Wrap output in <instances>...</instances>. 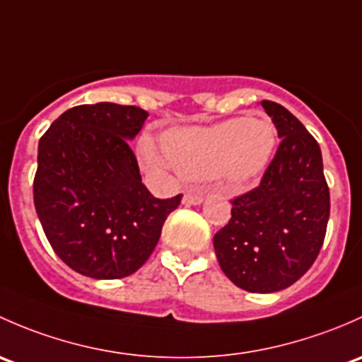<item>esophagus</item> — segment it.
Listing matches in <instances>:
<instances>
[{
	"mask_svg": "<svg viewBox=\"0 0 362 362\" xmlns=\"http://www.w3.org/2000/svg\"><path fill=\"white\" fill-rule=\"evenodd\" d=\"M204 202V193L200 192H188L182 197V204L186 206H199V204Z\"/></svg>",
	"mask_w": 362,
	"mask_h": 362,
	"instance_id": "esophagus-1",
	"label": "esophagus"
}]
</instances>
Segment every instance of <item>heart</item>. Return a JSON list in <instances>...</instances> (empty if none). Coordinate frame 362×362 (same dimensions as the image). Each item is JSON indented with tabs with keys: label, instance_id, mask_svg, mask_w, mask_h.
<instances>
[{
	"label": "heart",
	"instance_id": "b5f03b06",
	"mask_svg": "<svg viewBox=\"0 0 362 362\" xmlns=\"http://www.w3.org/2000/svg\"><path fill=\"white\" fill-rule=\"evenodd\" d=\"M277 144V130L263 118H230L207 129H176L163 139L170 165L188 180L216 174L228 186H242L267 169ZM151 162H160L146 146Z\"/></svg>",
	"mask_w": 362,
	"mask_h": 362
}]
</instances>
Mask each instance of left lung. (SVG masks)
I'll return each instance as SVG.
<instances>
[{
  "mask_svg": "<svg viewBox=\"0 0 362 362\" xmlns=\"http://www.w3.org/2000/svg\"><path fill=\"white\" fill-rule=\"evenodd\" d=\"M281 144L262 181L232 200V218L214 235L226 277L249 293H275L307 274L329 219V188L317 141L284 106L262 100Z\"/></svg>",
  "mask_w": 362,
  "mask_h": 362,
  "instance_id": "obj_1",
  "label": "left lung"
}]
</instances>
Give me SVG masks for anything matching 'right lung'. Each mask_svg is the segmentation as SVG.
<instances>
[{
	"label": "right lung",
	"instance_id": "obj_1",
	"mask_svg": "<svg viewBox=\"0 0 362 362\" xmlns=\"http://www.w3.org/2000/svg\"><path fill=\"white\" fill-rule=\"evenodd\" d=\"M148 113L113 103L64 111L38 144L35 207L55 255L92 279L139 270L182 195L155 199L129 141Z\"/></svg>",
	"mask_w": 362,
	"mask_h": 362
}]
</instances>
